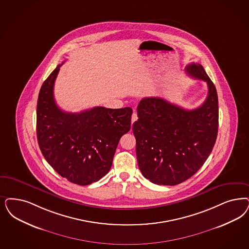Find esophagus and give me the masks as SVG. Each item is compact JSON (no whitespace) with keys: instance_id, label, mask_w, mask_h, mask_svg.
<instances>
[{"instance_id":"esophagus-1","label":"esophagus","mask_w":249,"mask_h":249,"mask_svg":"<svg viewBox=\"0 0 249 249\" xmlns=\"http://www.w3.org/2000/svg\"><path fill=\"white\" fill-rule=\"evenodd\" d=\"M138 120V116L137 114L134 112L133 114H132V116H131V124H133L136 120Z\"/></svg>"}]
</instances>
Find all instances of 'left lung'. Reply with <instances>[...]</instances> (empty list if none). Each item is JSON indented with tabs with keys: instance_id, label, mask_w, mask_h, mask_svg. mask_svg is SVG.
I'll return each instance as SVG.
<instances>
[{
	"instance_id": "8db88e82",
	"label": "left lung",
	"mask_w": 249,
	"mask_h": 249,
	"mask_svg": "<svg viewBox=\"0 0 249 249\" xmlns=\"http://www.w3.org/2000/svg\"><path fill=\"white\" fill-rule=\"evenodd\" d=\"M189 76L207 83L203 104L188 110L161 97H145L138 105L136 138L139 168L157 185L175 186L190 178L203 165L216 142L219 125L218 95L199 63L186 67Z\"/></svg>"
}]
</instances>
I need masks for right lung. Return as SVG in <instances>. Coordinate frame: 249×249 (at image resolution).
I'll return each mask as SVG.
<instances>
[{
  "instance_id": "1",
  "label": "right lung",
  "mask_w": 249,
  "mask_h": 249,
  "mask_svg": "<svg viewBox=\"0 0 249 249\" xmlns=\"http://www.w3.org/2000/svg\"><path fill=\"white\" fill-rule=\"evenodd\" d=\"M62 64L45 80L38 94L37 142L47 162L60 176L86 186L110 170L120 138L130 129L132 109L95 107L80 113L61 110L53 89Z\"/></svg>"
}]
</instances>
